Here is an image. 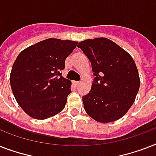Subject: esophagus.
I'll return each instance as SVG.
<instances>
[{"instance_id":"esophagus-1","label":"esophagus","mask_w":156,"mask_h":156,"mask_svg":"<svg viewBox=\"0 0 156 156\" xmlns=\"http://www.w3.org/2000/svg\"><path fill=\"white\" fill-rule=\"evenodd\" d=\"M73 83H74V85H75L76 87H78V86L80 85L81 83H80V82H78V81H75V82H74Z\"/></svg>"}]
</instances>
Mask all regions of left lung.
Listing matches in <instances>:
<instances>
[{"mask_svg":"<svg viewBox=\"0 0 156 156\" xmlns=\"http://www.w3.org/2000/svg\"><path fill=\"white\" fill-rule=\"evenodd\" d=\"M78 47L90 60L95 76L90 92L83 96L85 111L101 123L121 118L134 102L140 87L133 59L107 38L86 40Z\"/></svg>","mask_w":156,"mask_h":156,"instance_id":"8db88e82","label":"left lung"}]
</instances>
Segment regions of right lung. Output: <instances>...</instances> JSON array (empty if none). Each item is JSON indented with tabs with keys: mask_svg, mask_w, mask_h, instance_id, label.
<instances>
[{
	"mask_svg": "<svg viewBox=\"0 0 156 156\" xmlns=\"http://www.w3.org/2000/svg\"><path fill=\"white\" fill-rule=\"evenodd\" d=\"M78 42L50 38L19 53L10 73L12 91L29 116L44 120L66 106L71 82L61 76L65 61Z\"/></svg>",
	"mask_w": 156,
	"mask_h": 156,
	"instance_id": "obj_1",
	"label": "right lung"
}]
</instances>
